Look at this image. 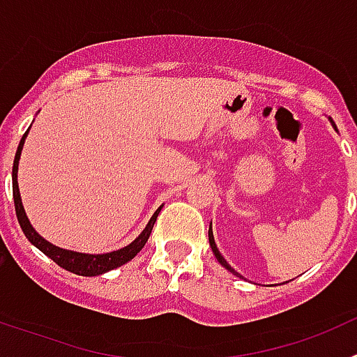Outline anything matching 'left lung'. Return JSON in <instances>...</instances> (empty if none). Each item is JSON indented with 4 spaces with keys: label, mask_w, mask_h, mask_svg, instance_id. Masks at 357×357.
Instances as JSON below:
<instances>
[{
    "label": "left lung",
    "mask_w": 357,
    "mask_h": 357,
    "mask_svg": "<svg viewBox=\"0 0 357 357\" xmlns=\"http://www.w3.org/2000/svg\"><path fill=\"white\" fill-rule=\"evenodd\" d=\"M331 123H333V127H334V128H336V125H334V121H333V119H331ZM209 245H211V248H213V254H214V255H216V259H218V263L222 264V266H225V268H227V270H229V272H230V273H234V275L241 277V275H239V273H238V272H236L234 268H230V264H229V263H227V261H225V259H223V255H222V254H220V250H218V247H216V243H214L213 229H211V227H209Z\"/></svg>",
    "instance_id": "left-lung-1"
}]
</instances>
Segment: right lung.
<instances>
[{
    "instance_id": "obj_1",
    "label": "right lung",
    "mask_w": 357,
    "mask_h": 357,
    "mask_svg": "<svg viewBox=\"0 0 357 357\" xmlns=\"http://www.w3.org/2000/svg\"><path fill=\"white\" fill-rule=\"evenodd\" d=\"M30 130V128H28ZM28 130L24 132L23 139L19 143L17 151H15V159H14V168H12V191H14V206H15V214H17V222L23 229L24 236L28 238V241L33 245V247L39 248L43 254H46L52 261H55L56 264L64 270L71 273H77V275H84V277H94V275H102V273L109 272V270H114V268L121 266V264L128 263L130 259H134L135 255L139 254L141 248L146 245L148 238L151 234V229H153V223H155L157 216H159L160 209L153 213V216L150 218V222L148 225L144 227V230L141 232L130 245L127 247L119 248V250L109 252V254H82V252H73V250H66V248L55 247L50 241L39 236L36 232V229L31 227L30 220L26 218V213H24L23 202H21V195H19V185H17V166H19V157H21V150H23L24 139H26Z\"/></svg>"
}]
</instances>
